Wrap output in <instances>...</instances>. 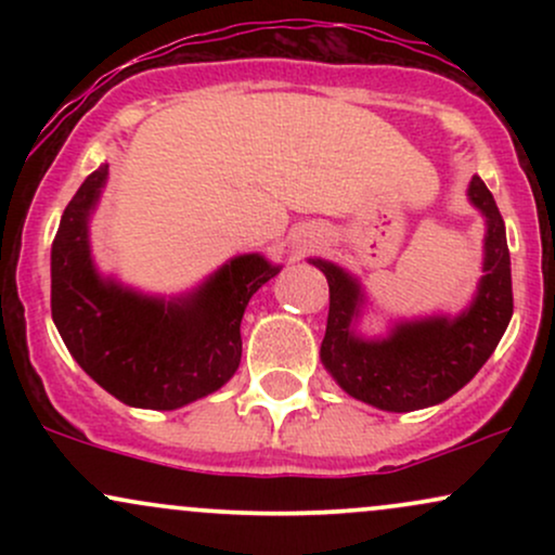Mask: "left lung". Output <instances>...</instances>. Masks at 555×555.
<instances>
[{
	"instance_id": "1",
	"label": "left lung",
	"mask_w": 555,
	"mask_h": 555,
	"mask_svg": "<svg viewBox=\"0 0 555 555\" xmlns=\"http://www.w3.org/2000/svg\"><path fill=\"white\" fill-rule=\"evenodd\" d=\"M467 195L486 216V258L473 302L460 315L401 321L384 339H362L354 331L365 302L358 279L328 260L310 258L328 279L321 362L349 397L386 412L425 410L467 386L499 347L514 313L506 227L480 177H473Z\"/></svg>"
}]
</instances>
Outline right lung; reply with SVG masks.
<instances>
[{"instance_id": "1", "label": "right lung", "mask_w": 555, "mask_h": 555, "mask_svg": "<svg viewBox=\"0 0 555 555\" xmlns=\"http://www.w3.org/2000/svg\"><path fill=\"white\" fill-rule=\"evenodd\" d=\"M109 177L101 164L67 203L52 242V318L75 362L140 410H177L237 373L247 302L282 271L258 253L227 260L182 297H149L95 271L88 221Z\"/></svg>"}]
</instances>
